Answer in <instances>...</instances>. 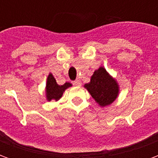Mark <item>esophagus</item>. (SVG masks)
Instances as JSON below:
<instances>
[{"label": "esophagus", "instance_id": "34e87169", "mask_svg": "<svg viewBox=\"0 0 158 158\" xmlns=\"http://www.w3.org/2000/svg\"><path fill=\"white\" fill-rule=\"evenodd\" d=\"M73 85L79 86L81 85V82H80V80H79V79H76L74 81H73Z\"/></svg>", "mask_w": 158, "mask_h": 158}]
</instances>
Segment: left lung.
Here are the masks:
<instances>
[{
    "label": "left lung",
    "mask_w": 158,
    "mask_h": 158,
    "mask_svg": "<svg viewBox=\"0 0 158 158\" xmlns=\"http://www.w3.org/2000/svg\"><path fill=\"white\" fill-rule=\"evenodd\" d=\"M84 87L102 107L111 105L119 94V85L117 80L103 67L96 69L90 78V81Z\"/></svg>",
    "instance_id": "left-lung-1"
}]
</instances>
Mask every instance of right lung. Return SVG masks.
Instances as JSON below:
<instances>
[{"label":"right lung","mask_w":158,"mask_h":158,"mask_svg":"<svg viewBox=\"0 0 158 158\" xmlns=\"http://www.w3.org/2000/svg\"><path fill=\"white\" fill-rule=\"evenodd\" d=\"M72 84L69 82H66L62 85H59L56 83V80L54 78V76L52 75V73H49L46 80V85H45V97L48 102H51L52 100H54L56 102H57L63 95V92L66 89L71 87Z\"/></svg>","instance_id":"1"}]
</instances>
